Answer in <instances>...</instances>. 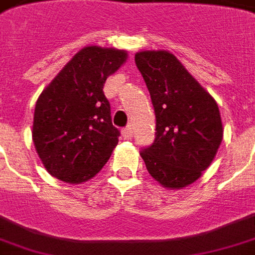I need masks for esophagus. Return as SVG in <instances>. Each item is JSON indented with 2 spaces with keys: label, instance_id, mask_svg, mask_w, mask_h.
<instances>
[{
  "label": "esophagus",
  "instance_id": "obj_1",
  "mask_svg": "<svg viewBox=\"0 0 255 255\" xmlns=\"http://www.w3.org/2000/svg\"><path fill=\"white\" fill-rule=\"evenodd\" d=\"M123 136H124V139H132V128H124V129H123Z\"/></svg>",
  "mask_w": 255,
  "mask_h": 255
}]
</instances>
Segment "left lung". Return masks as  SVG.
<instances>
[{"label": "left lung", "mask_w": 255, "mask_h": 255, "mask_svg": "<svg viewBox=\"0 0 255 255\" xmlns=\"http://www.w3.org/2000/svg\"><path fill=\"white\" fill-rule=\"evenodd\" d=\"M135 63L145 80L156 115V138L140 150L146 168L168 189L199 179L222 140L218 105L165 51H143Z\"/></svg>", "instance_id": "1"}]
</instances>
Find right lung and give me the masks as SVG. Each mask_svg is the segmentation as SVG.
<instances>
[{
	"label": "right lung",
	"instance_id": "add662e5",
	"mask_svg": "<svg viewBox=\"0 0 255 255\" xmlns=\"http://www.w3.org/2000/svg\"><path fill=\"white\" fill-rule=\"evenodd\" d=\"M126 59V51L85 47L42 91L35 103L33 142L52 177L85 182L109 160L120 131L112 124L103 85Z\"/></svg>",
	"mask_w": 255,
	"mask_h": 255
}]
</instances>
